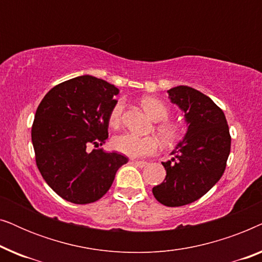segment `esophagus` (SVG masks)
Listing matches in <instances>:
<instances>
[{
    "mask_svg": "<svg viewBox=\"0 0 262 262\" xmlns=\"http://www.w3.org/2000/svg\"><path fill=\"white\" fill-rule=\"evenodd\" d=\"M132 163L136 164V166L139 167V168H144L148 166V162H145V161H137V160H132L131 161Z\"/></svg>",
    "mask_w": 262,
    "mask_h": 262,
    "instance_id": "esophagus-1",
    "label": "esophagus"
}]
</instances>
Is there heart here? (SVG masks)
<instances>
[{
  "label": "heart",
  "mask_w": 262,
  "mask_h": 262,
  "mask_svg": "<svg viewBox=\"0 0 262 262\" xmlns=\"http://www.w3.org/2000/svg\"><path fill=\"white\" fill-rule=\"evenodd\" d=\"M143 108L151 117L154 121H159L155 126V131L159 136L161 142L166 145H173L180 139L181 131L177 124L168 121L169 117V108L161 101V100L145 96L141 100ZM125 111L124 100H118L110 111L108 123L112 127L117 128L121 125ZM112 146L114 150L119 151L128 157H145L155 154L159 149V141L152 136L141 137L130 132H124L116 136L112 139Z\"/></svg>",
  "instance_id": "1"
}]
</instances>
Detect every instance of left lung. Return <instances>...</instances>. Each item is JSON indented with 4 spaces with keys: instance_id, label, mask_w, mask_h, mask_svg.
I'll list each match as a JSON object with an SVG mask.
<instances>
[{
    "instance_id": "left-lung-1",
    "label": "left lung",
    "mask_w": 262,
    "mask_h": 262,
    "mask_svg": "<svg viewBox=\"0 0 262 262\" xmlns=\"http://www.w3.org/2000/svg\"><path fill=\"white\" fill-rule=\"evenodd\" d=\"M168 94L184 111L188 128L171 151L173 159L162 162L166 179L152 194L175 207L195 202L217 184L227 167L231 137L223 111L209 96L187 85L171 88Z\"/></svg>"
}]
</instances>
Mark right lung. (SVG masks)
I'll list each match as a JSON object with an SVG mask.
<instances>
[{"label":"right lung","mask_w":262,"mask_h":262,"mask_svg":"<svg viewBox=\"0 0 262 262\" xmlns=\"http://www.w3.org/2000/svg\"><path fill=\"white\" fill-rule=\"evenodd\" d=\"M119 89L84 75L57 84L44 96L32 125L35 163L50 187L67 202L102 198L126 156L106 152L108 116Z\"/></svg>","instance_id":"right-lung-1"}]
</instances>
